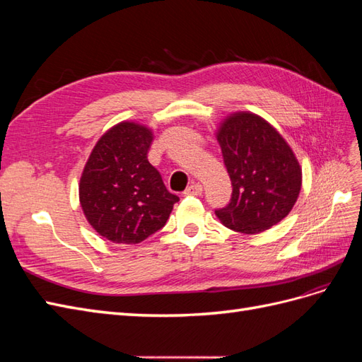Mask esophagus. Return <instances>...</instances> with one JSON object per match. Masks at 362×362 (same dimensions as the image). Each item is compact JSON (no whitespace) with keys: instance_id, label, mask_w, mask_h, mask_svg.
<instances>
[{"instance_id":"obj_1","label":"esophagus","mask_w":362,"mask_h":362,"mask_svg":"<svg viewBox=\"0 0 362 362\" xmlns=\"http://www.w3.org/2000/svg\"><path fill=\"white\" fill-rule=\"evenodd\" d=\"M202 193V185L199 184V182H193L190 187H187L185 189V192H184V194H187V196H199Z\"/></svg>"}]
</instances>
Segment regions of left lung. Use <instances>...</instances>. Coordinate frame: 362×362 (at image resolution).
I'll return each instance as SVG.
<instances>
[{
  "label": "left lung",
  "instance_id": "1",
  "mask_svg": "<svg viewBox=\"0 0 362 362\" xmlns=\"http://www.w3.org/2000/svg\"><path fill=\"white\" fill-rule=\"evenodd\" d=\"M217 141L233 184L231 201L216 210L221 222L243 234H258L281 222L302 185V169L287 141L267 120L249 112L226 117Z\"/></svg>",
  "mask_w": 362,
  "mask_h": 362
}]
</instances>
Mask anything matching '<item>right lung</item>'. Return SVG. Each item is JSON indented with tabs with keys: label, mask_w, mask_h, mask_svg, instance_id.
I'll return each mask as SVG.
<instances>
[{
	"label": "right lung",
	"mask_w": 362,
	"mask_h": 362,
	"mask_svg": "<svg viewBox=\"0 0 362 362\" xmlns=\"http://www.w3.org/2000/svg\"><path fill=\"white\" fill-rule=\"evenodd\" d=\"M154 134L136 122H120L98 140L80 180L87 222L113 243L136 245L166 225L177 194L148 161Z\"/></svg>",
	"instance_id": "obj_1"
}]
</instances>
